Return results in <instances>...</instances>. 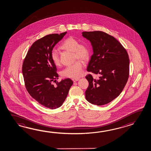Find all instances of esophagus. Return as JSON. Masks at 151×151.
Listing matches in <instances>:
<instances>
[{
	"mask_svg": "<svg viewBox=\"0 0 151 151\" xmlns=\"http://www.w3.org/2000/svg\"><path fill=\"white\" fill-rule=\"evenodd\" d=\"M80 78H73L72 79V80L73 81V82H77L79 80Z\"/></svg>",
	"mask_w": 151,
	"mask_h": 151,
	"instance_id": "34e87169",
	"label": "esophagus"
}]
</instances>
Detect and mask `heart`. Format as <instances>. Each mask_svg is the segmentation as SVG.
Returning a JSON list of instances; mask_svg holds the SVG:
<instances>
[{
  "mask_svg": "<svg viewBox=\"0 0 151 151\" xmlns=\"http://www.w3.org/2000/svg\"><path fill=\"white\" fill-rule=\"evenodd\" d=\"M61 48L74 53V59H81L86 61L90 55V47L85 43H80L76 39L73 37L67 38L62 42ZM51 59L56 66L60 65V60L58 53L55 50L51 52ZM83 72V63L80 60L75 62L73 65H68L62 71V76L69 78H77L81 76Z\"/></svg>",
  "mask_w": 151,
  "mask_h": 151,
  "instance_id": "b5f03b06",
  "label": "heart"
}]
</instances>
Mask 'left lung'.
<instances>
[{"label": "left lung", "instance_id": "1", "mask_svg": "<svg viewBox=\"0 0 151 151\" xmlns=\"http://www.w3.org/2000/svg\"><path fill=\"white\" fill-rule=\"evenodd\" d=\"M82 36L89 40L93 52L87 71L99 75L86 76L89 82L86 99L92 104H106L120 95L127 82L129 55L116 38L104 32H83Z\"/></svg>", "mask_w": 151, "mask_h": 151}]
</instances>
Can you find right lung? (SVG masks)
Listing matches in <instances>:
<instances>
[{"label": "right lung", "mask_w": 151, "mask_h": 151, "mask_svg": "<svg viewBox=\"0 0 151 151\" xmlns=\"http://www.w3.org/2000/svg\"><path fill=\"white\" fill-rule=\"evenodd\" d=\"M66 33L49 34L37 40L28 50L22 64L28 92L40 104L50 109L61 106L73 84L70 78L56 82L59 75L51 59L53 48Z\"/></svg>", "instance_id": "1"}]
</instances>
